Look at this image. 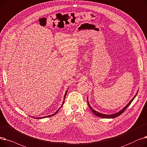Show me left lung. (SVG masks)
<instances>
[{
    "mask_svg": "<svg viewBox=\"0 0 147 147\" xmlns=\"http://www.w3.org/2000/svg\"><path fill=\"white\" fill-rule=\"evenodd\" d=\"M136 95H137V93H136V94H135V96L134 97V98H133V99L129 102V103L126 106H125V107H124V108H123L121 111H120L119 112H118V113H115V114H110V115L103 114H101V113H98V112H97L96 111H95L94 109H93L92 107H91V106L90 105V103H89L88 100V98H87V103H88V105L90 109L91 110H92V111L93 112V114H94V115H96V116L99 117H100V118H114L117 117L118 116L120 115L121 114H122L124 113V111L128 108V107L130 105V103L132 102V101L134 100V99L135 98V97L136 96Z\"/></svg>",
    "mask_w": 147,
    "mask_h": 147,
    "instance_id": "8db88e82",
    "label": "left lung"
}]
</instances>
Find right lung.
I'll return each instance as SVG.
<instances>
[{"label":"right lung","mask_w":147,"mask_h":147,"mask_svg":"<svg viewBox=\"0 0 147 147\" xmlns=\"http://www.w3.org/2000/svg\"><path fill=\"white\" fill-rule=\"evenodd\" d=\"M67 91H66V93H65V98H64V100H65V97H66V93H67ZM63 103H64V101H63V104L61 105V107H62L63 106ZM59 109L55 112V113H54V114H52V115H48V116H45V117H36V118H37V119H38V118H46V117H51V116H53L54 115H55V114H56L57 113V112L59 111ZM33 118H34V117H33Z\"/></svg>","instance_id":"add662e5"}]
</instances>
